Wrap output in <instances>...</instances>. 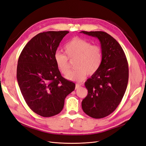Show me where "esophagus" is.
Listing matches in <instances>:
<instances>
[{
	"label": "esophagus",
	"mask_w": 146,
	"mask_h": 146,
	"mask_svg": "<svg viewBox=\"0 0 146 146\" xmlns=\"http://www.w3.org/2000/svg\"><path fill=\"white\" fill-rule=\"evenodd\" d=\"M81 87V86L79 85V84H76V90L78 89V88H80Z\"/></svg>",
	"instance_id": "34e87169"
}]
</instances>
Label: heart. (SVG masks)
Returning a JSON list of instances; mask_svg holds the SVG:
<instances>
[{
	"label": "heart",
	"mask_w": 146,
	"mask_h": 146,
	"mask_svg": "<svg viewBox=\"0 0 146 146\" xmlns=\"http://www.w3.org/2000/svg\"><path fill=\"white\" fill-rule=\"evenodd\" d=\"M64 54L56 52L54 55L56 66L60 72L66 75L69 70V60H75L74 70L67 76L68 80L81 82L88 75L98 72L102 62L103 54L100 47L92 45L88 41L80 38H74L66 44Z\"/></svg>",
	"instance_id": "1"
}]
</instances>
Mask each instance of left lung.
Masks as SVG:
<instances>
[{
    "instance_id": "obj_1",
    "label": "left lung",
    "mask_w": 146,
    "mask_h": 146,
    "mask_svg": "<svg viewBox=\"0 0 146 146\" xmlns=\"http://www.w3.org/2000/svg\"><path fill=\"white\" fill-rule=\"evenodd\" d=\"M80 33L98 38L103 54L99 69L85 83L88 92L82 107L89 116L103 118L116 110L125 94L129 80L127 60L122 48L111 35L101 31Z\"/></svg>"
}]
</instances>
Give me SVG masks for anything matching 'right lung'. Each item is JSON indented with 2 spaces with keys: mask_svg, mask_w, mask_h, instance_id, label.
<instances>
[{
  "mask_svg": "<svg viewBox=\"0 0 146 146\" xmlns=\"http://www.w3.org/2000/svg\"><path fill=\"white\" fill-rule=\"evenodd\" d=\"M69 32L39 33L28 42L19 57L17 80L22 95L30 108L42 117L62 111L65 98L76 87L61 76L54 60L61 41Z\"/></svg>",
  "mask_w": 146,
  "mask_h": 146,
  "instance_id": "obj_1",
  "label": "right lung"
}]
</instances>
